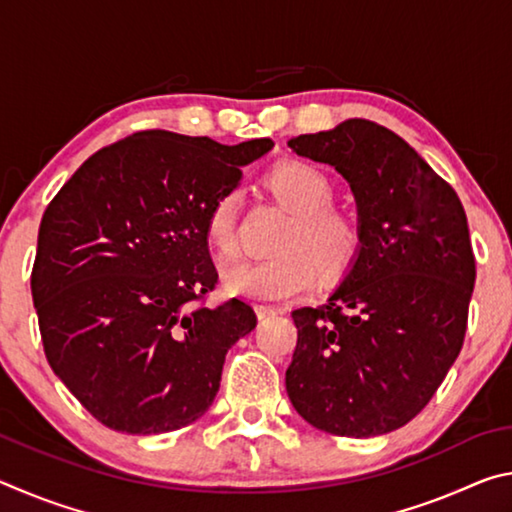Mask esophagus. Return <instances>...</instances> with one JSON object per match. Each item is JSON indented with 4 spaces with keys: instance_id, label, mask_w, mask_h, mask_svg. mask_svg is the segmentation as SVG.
<instances>
[{
    "instance_id": "34e87169",
    "label": "esophagus",
    "mask_w": 512,
    "mask_h": 512,
    "mask_svg": "<svg viewBox=\"0 0 512 512\" xmlns=\"http://www.w3.org/2000/svg\"><path fill=\"white\" fill-rule=\"evenodd\" d=\"M255 314H257L259 320H266V318L277 316V309L268 307V305H255Z\"/></svg>"
}]
</instances>
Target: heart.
Here are the masks:
<instances>
[{
    "instance_id": "obj_1",
    "label": "heart",
    "mask_w": 512,
    "mask_h": 512,
    "mask_svg": "<svg viewBox=\"0 0 512 512\" xmlns=\"http://www.w3.org/2000/svg\"><path fill=\"white\" fill-rule=\"evenodd\" d=\"M271 192L293 212L275 248L262 259H241L223 273L225 289L255 300H291L314 289L316 268L327 282L350 271L361 250V228L350 212L334 207V183L309 162H284L268 173ZM241 192L230 187L205 216V239L216 255L239 253Z\"/></svg>"
}]
</instances>
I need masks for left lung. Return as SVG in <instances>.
Masks as SVG:
<instances>
[{"label": "left lung", "mask_w": 512, "mask_h": 512, "mask_svg": "<svg viewBox=\"0 0 512 512\" xmlns=\"http://www.w3.org/2000/svg\"><path fill=\"white\" fill-rule=\"evenodd\" d=\"M289 146L348 180L361 223L359 257L339 289L291 314L289 400L320 431L381 436L429 404L463 348L476 280L467 216L447 180L368 119Z\"/></svg>", "instance_id": "1"}]
</instances>
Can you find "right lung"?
<instances>
[{
	"instance_id": "1",
	"label": "right lung",
	"mask_w": 512,
	"mask_h": 512,
	"mask_svg": "<svg viewBox=\"0 0 512 512\" xmlns=\"http://www.w3.org/2000/svg\"><path fill=\"white\" fill-rule=\"evenodd\" d=\"M271 140L142 131L90 155L40 221L31 296L51 370L108 429L164 433L210 409L225 354L257 325L205 239L214 198Z\"/></svg>"
}]
</instances>
